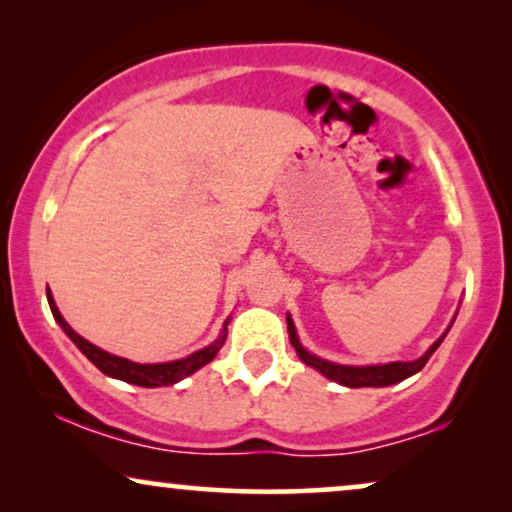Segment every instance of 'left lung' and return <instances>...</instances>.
I'll return each mask as SVG.
<instances>
[{
  "label": "left lung",
  "instance_id": "obj_1",
  "mask_svg": "<svg viewBox=\"0 0 512 512\" xmlns=\"http://www.w3.org/2000/svg\"><path fill=\"white\" fill-rule=\"evenodd\" d=\"M454 319H457V314H454ZM454 319L450 321V326L445 328V333L440 335V338L433 342V345L426 349V352L419 356V359H415V361H391V363H380V366H345V363H335V361L321 359V356L307 352V349L303 347V342H300V338H298L296 324H293L291 314H286V326H289V340H291L293 349H296V354L300 356V361L317 370V373L328 377L331 382H338V384H342V387H349V389H359V387H391V384H398V382L408 380L410 375L419 373V370L426 366V361L431 359V354L440 347V342L445 340V335L452 328Z\"/></svg>",
  "mask_w": 512,
  "mask_h": 512
}]
</instances>
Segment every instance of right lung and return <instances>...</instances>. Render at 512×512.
I'll return each instance as SVG.
<instances>
[{
    "instance_id": "1",
    "label": "right lung",
    "mask_w": 512,
    "mask_h": 512,
    "mask_svg": "<svg viewBox=\"0 0 512 512\" xmlns=\"http://www.w3.org/2000/svg\"><path fill=\"white\" fill-rule=\"evenodd\" d=\"M46 298H48V305H51L53 319L58 321V326L67 333V338L72 340L74 345L81 349V354L86 356V359L93 363L95 368H100L104 375L114 377V380H123V382H128V384H137V387H146V389L172 387V384L181 382V380H184V377L193 375L195 370H200L202 366H207V363L212 361L216 354H219V349L223 347V342H226V335H228V321L230 319L223 321V328H221L219 338H216L212 345L202 347V349H198V352L184 356V359L165 361V363H137V361L123 359V356L104 352V349L93 345V342H88L86 338H81V335L76 333L74 328L67 324L65 317H62V314H60L51 291H46Z\"/></svg>"
}]
</instances>
